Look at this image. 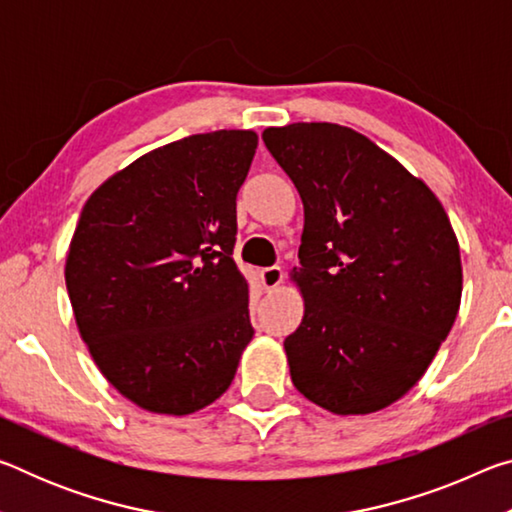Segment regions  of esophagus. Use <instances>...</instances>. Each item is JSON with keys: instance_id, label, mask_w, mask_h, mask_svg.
Here are the masks:
<instances>
[{"instance_id": "1", "label": "esophagus", "mask_w": 512, "mask_h": 512, "mask_svg": "<svg viewBox=\"0 0 512 512\" xmlns=\"http://www.w3.org/2000/svg\"><path fill=\"white\" fill-rule=\"evenodd\" d=\"M282 280H284V271L280 266H268L262 271V282H264L266 291H273V289L280 287Z\"/></svg>"}]
</instances>
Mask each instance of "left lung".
I'll return each mask as SVG.
<instances>
[{"instance_id":"1","label":"left lung","mask_w":512,"mask_h":512,"mask_svg":"<svg viewBox=\"0 0 512 512\" xmlns=\"http://www.w3.org/2000/svg\"><path fill=\"white\" fill-rule=\"evenodd\" d=\"M262 140L305 205L291 271L305 316L284 339L293 386L336 415L386 409L427 372L461 307L445 207L348 126L298 121Z\"/></svg>"}]
</instances>
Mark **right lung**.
<instances>
[{"label": "right lung", "instance_id": "add662e5", "mask_svg": "<svg viewBox=\"0 0 512 512\" xmlns=\"http://www.w3.org/2000/svg\"><path fill=\"white\" fill-rule=\"evenodd\" d=\"M255 131L189 135L94 189L65 284L94 363L144 411L189 415L228 391L255 329L232 259Z\"/></svg>", "mask_w": 512, "mask_h": 512}]
</instances>
